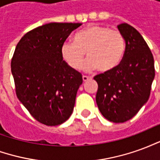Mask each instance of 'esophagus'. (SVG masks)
<instances>
[{
  "mask_svg": "<svg viewBox=\"0 0 160 160\" xmlns=\"http://www.w3.org/2000/svg\"><path fill=\"white\" fill-rule=\"evenodd\" d=\"M90 79H91V77L87 76V75H83V76H82V80H83L84 82H86V81H87L88 80H90Z\"/></svg>",
  "mask_w": 160,
  "mask_h": 160,
  "instance_id": "1",
  "label": "esophagus"
}]
</instances>
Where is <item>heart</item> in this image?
I'll return each mask as SVG.
<instances>
[{
    "instance_id": "obj_1",
    "label": "heart",
    "mask_w": 160,
    "mask_h": 160,
    "mask_svg": "<svg viewBox=\"0 0 160 160\" xmlns=\"http://www.w3.org/2000/svg\"><path fill=\"white\" fill-rule=\"evenodd\" d=\"M125 51V42L118 30L100 25H92L74 36V41H66L62 46V55L73 69L82 66L86 56L89 57L84 65L88 71L98 68L110 72L120 64Z\"/></svg>"
}]
</instances>
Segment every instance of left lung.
<instances>
[{"mask_svg":"<svg viewBox=\"0 0 160 160\" xmlns=\"http://www.w3.org/2000/svg\"><path fill=\"white\" fill-rule=\"evenodd\" d=\"M118 28L126 44L122 60L112 71L94 77L98 107L117 123L131 119L148 102L155 76L153 56L140 32L127 23Z\"/></svg>","mask_w":160,"mask_h":160,"instance_id":"left-lung-1","label":"left lung"}]
</instances>
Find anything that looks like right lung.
Masks as SVG:
<instances>
[{"instance_id": "right-lung-1", "label": "right lung", "mask_w": 160, "mask_h": 160, "mask_svg": "<svg viewBox=\"0 0 160 160\" xmlns=\"http://www.w3.org/2000/svg\"><path fill=\"white\" fill-rule=\"evenodd\" d=\"M80 23H49L26 33L11 62L19 100L47 126L66 122L72 114L82 75L63 61L62 46Z\"/></svg>"}]
</instances>
